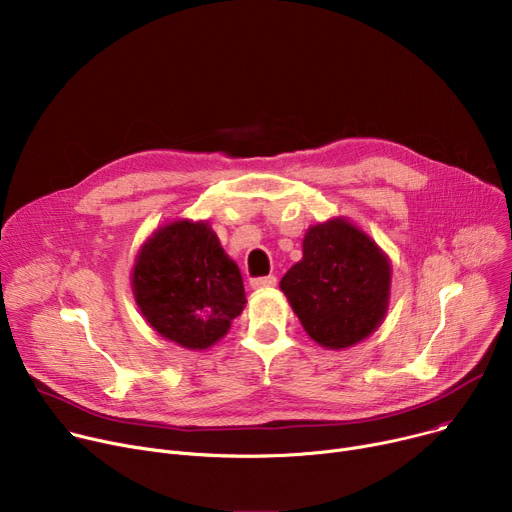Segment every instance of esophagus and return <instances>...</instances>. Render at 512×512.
Here are the masks:
<instances>
[{"label": "esophagus", "instance_id": "esophagus-1", "mask_svg": "<svg viewBox=\"0 0 512 512\" xmlns=\"http://www.w3.org/2000/svg\"><path fill=\"white\" fill-rule=\"evenodd\" d=\"M252 289H268V287H275L277 285V277L275 275H268V277H256L250 281Z\"/></svg>", "mask_w": 512, "mask_h": 512}]
</instances>
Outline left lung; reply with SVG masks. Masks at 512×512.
Instances as JSON below:
<instances>
[{"label":"left lung","mask_w":512,"mask_h":512,"mask_svg":"<svg viewBox=\"0 0 512 512\" xmlns=\"http://www.w3.org/2000/svg\"><path fill=\"white\" fill-rule=\"evenodd\" d=\"M281 289L316 343L343 349L382 322L390 264L366 233L335 219L310 227L304 258L287 270Z\"/></svg>","instance_id":"left-lung-1"}]
</instances>
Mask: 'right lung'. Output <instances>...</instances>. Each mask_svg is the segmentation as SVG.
<instances>
[{
  "mask_svg": "<svg viewBox=\"0 0 512 512\" xmlns=\"http://www.w3.org/2000/svg\"><path fill=\"white\" fill-rule=\"evenodd\" d=\"M132 283L148 324L186 349L217 343L246 304L239 268L206 223L159 229L138 254Z\"/></svg>",
  "mask_w": 512,
  "mask_h": 512,
  "instance_id": "add662e5",
  "label": "right lung"
}]
</instances>
